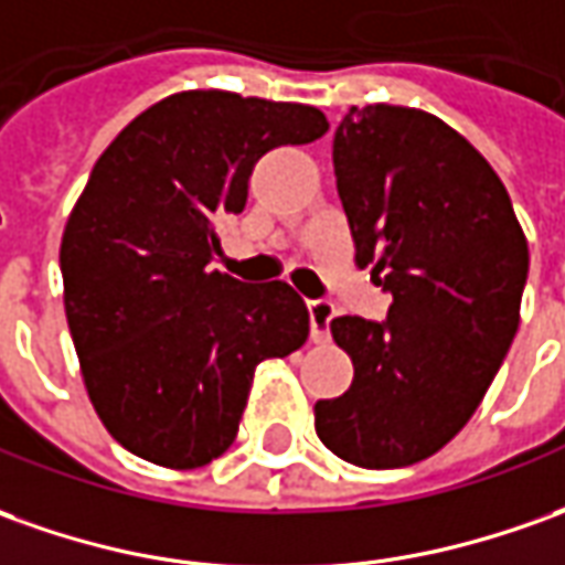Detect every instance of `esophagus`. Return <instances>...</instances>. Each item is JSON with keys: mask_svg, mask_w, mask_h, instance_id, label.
<instances>
[{"mask_svg": "<svg viewBox=\"0 0 565 565\" xmlns=\"http://www.w3.org/2000/svg\"><path fill=\"white\" fill-rule=\"evenodd\" d=\"M310 341L313 344H326L329 341V322L334 317V307L329 301H310Z\"/></svg>", "mask_w": 565, "mask_h": 565, "instance_id": "esophagus-1", "label": "esophagus"}]
</instances>
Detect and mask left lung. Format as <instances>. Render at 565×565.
Wrapping results in <instances>:
<instances>
[{
	"instance_id": "8db88e82",
	"label": "left lung",
	"mask_w": 565,
	"mask_h": 565,
	"mask_svg": "<svg viewBox=\"0 0 565 565\" xmlns=\"http://www.w3.org/2000/svg\"><path fill=\"white\" fill-rule=\"evenodd\" d=\"M356 267L394 295L384 322H329L353 363L348 394L320 399L322 446L356 468L439 452L483 403L520 326L526 233L477 147L434 113L350 107L332 147Z\"/></svg>"
}]
</instances>
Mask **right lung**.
<instances>
[{"instance_id":"right-lung-1","label":"right lung","mask_w":565,"mask_h":565,"mask_svg":"<svg viewBox=\"0 0 565 565\" xmlns=\"http://www.w3.org/2000/svg\"><path fill=\"white\" fill-rule=\"evenodd\" d=\"M326 131L307 104L193 88L135 116L95 162L61 239L64 310L88 399L131 455L171 470L224 455L258 363L307 341L289 282L209 264L255 162Z\"/></svg>"}]
</instances>
